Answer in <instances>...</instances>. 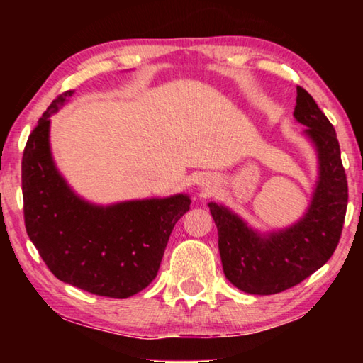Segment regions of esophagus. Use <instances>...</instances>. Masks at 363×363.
Instances as JSON below:
<instances>
[{
  "label": "esophagus",
  "mask_w": 363,
  "mask_h": 363,
  "mask_svg": "<svg viewBox=\"0 0 363 363\" xmlns=\"http://www.w3.org/2000/svg\"><path fill=\"white\" fill-rule=\"evenodd\" d=\"M200 186H201V189H205V190H210V189L214 186V184H213V181L208 179V177H205V179H201Z\"/></svg>",
  "instance_id": "1"
}]
</instances>
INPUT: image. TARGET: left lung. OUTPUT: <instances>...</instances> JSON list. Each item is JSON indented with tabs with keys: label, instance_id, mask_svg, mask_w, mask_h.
I'll return each mask as SVG.
<instances>
[{
	"label": "left lung",
	"instance_id": "1",
	"mask_svg": "<svg viewBox=\"0 0 363 363\" xmlns=\"http://www.w3.org/2000/svg\"><path fill=\"white\" fill-rule=\"evenodd\" d=\"M293 116L318 157V181L298 223L261 233L218 203H208L218 227L225 279L250 294H275L298 285L327 262L340 243L347 208V181L336 131L306 89L296 88Z\"/></svg>",
	"mask_w": 363,
	"mask_h": 363
}]
</instances>
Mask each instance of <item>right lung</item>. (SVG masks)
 <instances>
[{
    "label": "right lung",
    "instance_id": "1",
    "mask_svg": "<svg viewBox=\"0 0 363 363\" xmlns=\"http://www.w3.org/2000/svg\"><path fill=\"white\" fill-rule=\"evenodd\" d=\"M72 94L65 91L51 102L26 144V229L59 280L99 296L125 299L157 277L171 232L189 211L190 199L179 194L110 206L79 199L60 176L49 147V118Z\"/></svg>",
    "mask_w": 363,
    "mask_h": 363
}]
</instances>
